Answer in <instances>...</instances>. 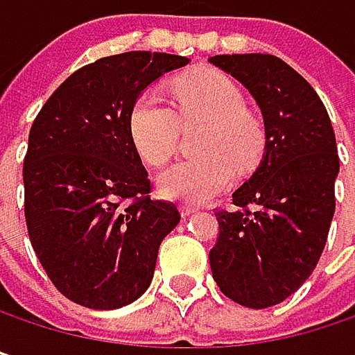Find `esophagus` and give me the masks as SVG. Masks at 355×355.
<instances>
[{
  "label": "esophagus",
  "mask_w": 355,
  "mask_h": 355,
  "mask_svg": "<svg viewBox=\"0 0 355 355\" xmlns=\"http://www.w3.org/2000/svg\"><path fill=\"white\" fill-rule=\"evenodd\" d=\"M197 211V207H193V205H180V216L182 218H189V216H193Z\"/></svg>",
  "instance_id": "1"
}]
</instances>
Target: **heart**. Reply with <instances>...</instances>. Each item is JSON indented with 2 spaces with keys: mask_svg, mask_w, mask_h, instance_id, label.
<instances>
[{
  "mask_svg": "<svg viewBox=\"0 0 355 355\" xmlns=\"http://www.w3.org/2000/svg\"><path fill=\"white\" fill-rule=\"evenodd\" d=\"M175 108L160 94L144 92L129 110V135L141 160L164 166L177 152L180 123H207L197 141L199 158L182 160L160 175V193L182 203H203L250 171L263 152V125L247 110L241 88L220 71L199 69L173 84Z\"/></svg>",
  "mask_w": 355,
  "mask_h": 355,
  "instance_id": "1",
  "label": "heart"
}]
</instances>
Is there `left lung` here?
Segmentation results:
<instances>
[{
	"label": "left lung",
	"instance_id": "1",
	"mask_svg": "<svg viewBox=\"0 0 355 355\" xmlns=\"http://www.w3.org/2000/svg\"><path fill=\"white\" fill-rule=\"evenodd\" d=\"M207 61L247 88L265 125L263 158L232 193L236 207L216 211L220 236L209 265L230 300L269 309L311 277L324 248L339 175L335 133L319 94L279 57L247 53Z\"/></svg>",
	"mask_w": 355,
	"mask_h": 355
}]
</instances>
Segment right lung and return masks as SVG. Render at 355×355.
<instances>
[{"label":"right lung","mask_w":355,"mask_h":355,"mask_svg":"<svg viewBox=\"0 0 355 355\" xmlns=\"http://www.w3.org/2000/svg\"><path fill=\"white\" fill-rule=\"evenodd\" d=\"M187 57L129 51L71 73L44 103L24 158V216L36 257L76 304L112 311L150 286L158 248L180 222L152 201L129 135V110Z\"/></svg>","instance_id":"add662e5"}]
</instances>
